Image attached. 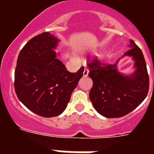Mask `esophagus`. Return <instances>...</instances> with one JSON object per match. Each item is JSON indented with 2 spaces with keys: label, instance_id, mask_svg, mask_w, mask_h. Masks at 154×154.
Returning <instances> with one entry per match:
<instances>
[{
  "label": "esophagus",
  "instance_id": "34e87169",
  "mask_svg": "<svg viewBox=\"0 0 154 154\" xmlns=\"http://www.w3.org/2000/svg\"><path fill=\"white\" fill-rule=\"evenodd\" d=\"M89 69H88L87 68H85L84 69V72H83V76H84V77H87V76L89 75Z\"/></svg>",
  "mask_w": 154,
  "mask_h": 154
}]
</instances>
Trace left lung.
<instances>
[{
    "label": "left lung",
    "mask_w": 154,
    "mask_h": 154,
    "mask_svg": "<svg viewBox=\"0 0 154 154\" xmlns=\"http://www.w3.org/2000/svg\"><path fill=\"white\" fill-rule=\"evenodd\" d=\"M123 57H131L134 72L123 74L114 65H102L94 60L88 64L89 77L93 80L89 99L95 109L108 118L121 117L134 110L147 96L149 75L143 53L133 40Z\"/></svg>",
    "instance_id": "8db88e82"
}]
</instances>
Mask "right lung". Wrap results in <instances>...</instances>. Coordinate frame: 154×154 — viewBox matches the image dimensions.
<instances>
[{"label":"right lung","mask_w":154,"mask_h":154,"mask_svg":"<svg viewBox=\"0 0 154 154\" xmlns=\"http://www.w3.org/2000/svg\"><path fill=\"white\" fill-rule=\"evenodd\" d=\"M60 40L49 32L37 35L18 55L14 88L18 99L36 114L53 117L64 112L83 76L84 67L69 72L57 58Z\"/></svg>","instance_id":"add662e5"}]
</instances>
